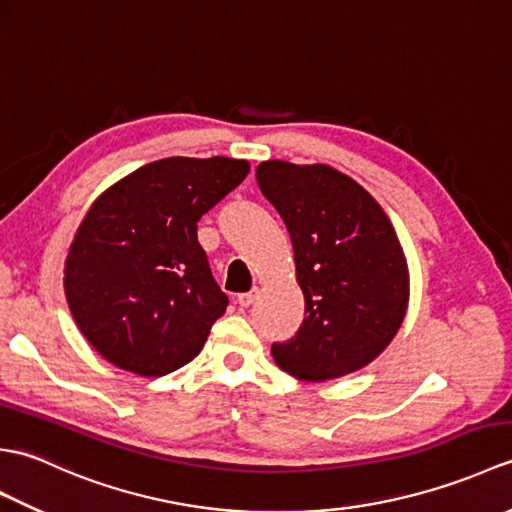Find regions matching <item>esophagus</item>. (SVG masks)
Listing matches in <instances>:
<instances>
[{"instance_id":"34e87169","label":"esophagus","mask_w":512,"mask_h":512,"mask_svg":"<svg viewBox=\"0 0 512 512\" xmlns=\"http://www.w3.org/2000/svg\"><path fill=\"white\" fill-rule=\"evenodd\" d=\"M255 297H257V290H250V292H242V295H237V303L242 308H248L250 303L255 301Z\"/></svg>"}]
</instances>
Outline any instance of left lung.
Returning <instances> with one entry per match:
<instances>
[{"instance_id":"obj_1","label":"left lung","mask_w":512,"mask_h":512,"mask_svg":"<svg viewBox=\"0 0 512 512\" xmlns=\"http://www.w3.org/2000/svg\"><path fill=\"white\" fill-rule=\"evenodd\" d=\"M264 198L284 220L295 250L306 319L273 343L275 363L301 380L356 372L385 350L409 303V270L398 235L361 184L328 165L266 160Z\"/></svg>"}]
</instances>
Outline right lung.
Listing matches in <instances>:
<instances>
[{
	"instance_id": "1",
	"label": "right lung",
	"mask_w": 512,
	"mask_h": 512,
	"mask_svg": "<svg viewBox=\"0 0 512 512\" xmlns=\"http://www.w3.org/2000/svg\"><path fill=\"white\" fill-rule=\"evenodd\" d=\"M246 160L162 158L101 193L65 259V299L85 339L138 376L200 354L228 297L198 242L200 217L248 176Z\"/></svg>"
}]
</instances>
